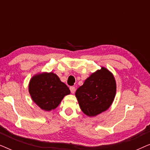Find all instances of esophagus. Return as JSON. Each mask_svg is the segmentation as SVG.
I'll return each mask as SVG.
<instances>
[{
  "mask_svg": "<svg viewBox=\"0 0 150 150\" xmlns=\"http://www.w3.org/2000/svg\"><path fill=\"white\" fill-rule=\"evenodd\" d=\"M69 89H70V91H71V93H74L75 90H76L74 87H69Z\"/></svg>",
  "mask_w": 150,
  "mask_h": 150,
  "instance_id": "1",
  "label": "esophagus"
}]
</instances>
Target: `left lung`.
<instances>
[{
    "label": "left lung",
    "mask_w": 150,
    "mask_h": 150,
    "mask_svg": "<svg viewBox=\"0 0 150 150\" xmlns=\"http://www.w3.org/2000/svg\"><path fill=\"white\" fill-rule=\"evenodd\" d=\"M115 93L113 76L108 69L102 67L85 80L75 95L82 111L88 116H96L109 108Z\"/></svg>",
    "instance_id": "obj_1"
}]
</instances>
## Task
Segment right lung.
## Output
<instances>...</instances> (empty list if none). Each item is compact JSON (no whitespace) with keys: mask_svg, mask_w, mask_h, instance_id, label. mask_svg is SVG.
Here are the masks:
<instances>
[{"mask_svg":"<svg viewBox=\"0 0 150 150\" xmlns=\"http://www.w3.org/2000/svg\"><path fill=\"white\" fill-rule=\"evenodd\" d=\"M28 90L33 100L44 110L54 109L64 96L70 93L67 86L52 72L33 77Z\"/></svg>","mask_w":150,"mask_h":150,"instance_id":"1","label":"right lung"}]
</instances>
